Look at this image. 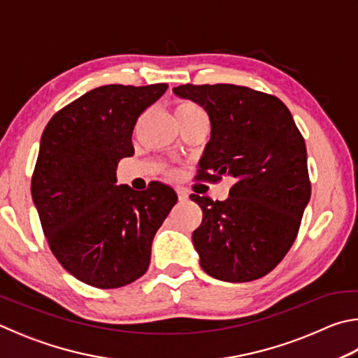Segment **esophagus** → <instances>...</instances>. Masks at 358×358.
Instances as JSON below:
<instances>
[{"mask_svg":"<svg viewBox=\"0 0 358 358\" xmlns=\"http://www.w3.org/2000/svg\"><path fill=\"white\" fill-rule=\"evenodd\" d=\"M177 194H178V200L180 201H186L189 199V194L185 189V187H177Z\"/></svg>","mask_w":358,"mask_h":358,"instance_id":"1","label":"esophagus"}]
</instances>
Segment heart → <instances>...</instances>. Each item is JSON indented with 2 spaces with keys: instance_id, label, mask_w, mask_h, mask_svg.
<instances>
[{
  "instance_id": "b5f03b06",
  "label": "heart",
  "mask_w": 358,
  "mask_h": 358,
  "mask_svg": "<svg viewBox=\"0 0 358 358\" xmlns=\"http://www.w3.org/2000/svg\"><path fill=\"white\" fill-rule=\"evenodd\" d=\"M203 113L199 106L194 105V103H189V101H183L180 103V105L177 106V109H175V115L177 117H181V115H191V114H200Z\"/></svg>"
}]
</instances>
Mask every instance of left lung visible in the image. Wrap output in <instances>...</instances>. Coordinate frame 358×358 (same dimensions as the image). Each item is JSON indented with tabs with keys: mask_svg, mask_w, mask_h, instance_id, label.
Wrapping results in <instances>:
<instances>
[{
	"mask_svg": "<svg viewBox=\"0 0 358 358\" xmlns=\"http://www.w3.org/2000/svg\"><path fill=\"white\" fill-rule=\"evenodd\" d=\"M173 94L210 117L199 180L235 178L224 201L191 194L203 213L192 233L201 269L222 282L257 280L288 253L311 196L302 134L274 95L235 84H183Z\"/></svg>",
	"mask_w": 358,
	"mask_h": 358,
	"instance_id": "1",
	"label": "left lung"
}]
</instances>
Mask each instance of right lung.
Segmentation results:
<instances>
[{
	"label": "right lung",
	"mask_w": 358,
	"mask_h": 358,
	"mask_svg": "<svg viewBox=\"0 0 358 358\" xmlns=\"http://www.w3.org/2000/svg\"><path fill=\"white\" fill-rule=\"evenodd\" d=\"M166 90L167 84L96 87L43 129L32 201L57 262L90 287L120 288L144 275L153 238L177 203V192L159 181L147 191L117 185L119 161L134 153L138 117Z\"/></svg>",
	"instance_id": "obj_1"
}]
</instances>
